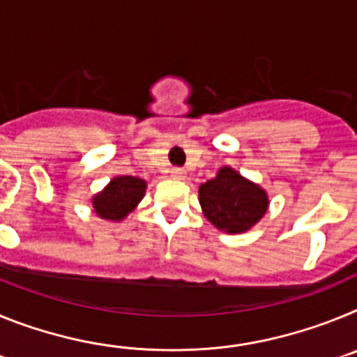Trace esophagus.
I'll return each mask as SVG.
<instances>
[{
  "instance_id": "obj_1",
  "label": "esophagus",
  "mask_w": 357,
  "mask_h": 357,
  "mask_svg": "<svg viewBox=\"0 0 357 357\" xmlns=\"http://www.w3.org/2000/svg\"><path fill=\"white\" fill-rule=\"evenodd\" d=\"M185 176H188V173H185L182 168H173L172 169V178H175V181H184Z\"/></svg>"
}]
</instances>
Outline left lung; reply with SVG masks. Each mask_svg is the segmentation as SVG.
I'll list each match as a JSON object with an SVG mask.
<instances>
[{
	"label": "left lung",
	"mask_w": 357,
	"mask_h": 357,
	"mask_svg": "<svg viewBox=\"0 0 357 357\" xmlns=\"http://www.w3.org/2000/svg\"><path fill=\"white\" fill-rule=\"evenodd\" d=\"M204 216L227 234H243L266 214L270 200L259 184L248 181L230 166L198 188Z\"/></svg>",
	"instance_id": "1"
}]
</instances>
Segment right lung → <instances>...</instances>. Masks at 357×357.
Returning <instances> with one entry per match:
<instances>
[{"instance_id": "right-lung-1", "label": "right lung", "mask_w": 357, "mask_h": 357, "mask_svg": "<svg viewBox=\"0 0 357 357\" xmlns=\"http://www.w3.org/2000/svg\"><path fill=\"white\" fill-rule=\"evenodd\" d=\"M146 193V181L139 176H114L100 193L91 198L93 211L107 222H121L139 206Z\"/></svg>"}]
</instances>
